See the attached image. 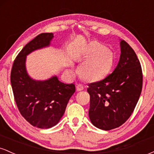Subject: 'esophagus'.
Wrapping results in <instances>:
<instances>
[{
	"mask_svg": "<svg viewBox=\"0 0 154 154\" xmlns=\"http://www.w3.org/2000/svg\"><path fill=\"white\" fill-rule=\"evenodd\" d=\"M84 90V86L82 85H77V91H81Z\"/></svg>",
	"mask_w": 154,
	"mask_h": 154,
	"instance_id": "obj_1",
	"label": "esophagus"
}]
</instances>
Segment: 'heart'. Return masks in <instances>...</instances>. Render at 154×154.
Masks as SVG:
<instances>
[{"mask_svg": "<svg viewBox=\"0 0 154 154\" xmlns=\"http://www.w3.org/2000/svg\"><path fill=\"white\" fill-rule=\"evenodd\" d=\"M88 57L79 67V74L83 79L93 81L106 75L113 64L112 54L98 42L91 44Z\"/></svg>", "mask_w": 154, "mask_h": 154, "instance_id": "heart-1", "label": "heart"}]
</instances>
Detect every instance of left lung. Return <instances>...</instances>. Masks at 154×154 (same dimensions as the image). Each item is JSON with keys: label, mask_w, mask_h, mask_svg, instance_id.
I'll list each match as a JSON object with an SVG mask.
<instances>
[{"label": "left lung", "mask_w": 154, "mask_h": 154, "mask_svg": "<svg viewBox=\"0 0 154 154\" xmlns=\"http://www.w3.org/2000/svg\"><path fill=\"white\" fill-rule=\"evenodd\" d=\"M120 47V59L114 72L102 80L88 84L89 117L100 130L123 125L133 112L142 91V68L137 55L124 40Z\"/></svg>", "instance_id": "left-lung-1"}]
</instances>
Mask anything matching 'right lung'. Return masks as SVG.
<instances>
[{
    "label": "right lung",
    "instance_id": "add662e5",
    "mask_svg": "<svg viewBox=\"0 0 154 154\" xmlns=\"http://www.w3.org/2000/svg\"><path fill=\"white\" fill-rule=\"evenodd\" d=\"M53 38V33H42L35 37L17 55L11 72V83L19 112L32 126L41 129L51 128L59 122L75 92V85L60 82L56 76L37 81L26 72V56L48 46Z\"/></svg>",
    "mask_w": 154,
    "mask_h": 154
}]
</instances>
